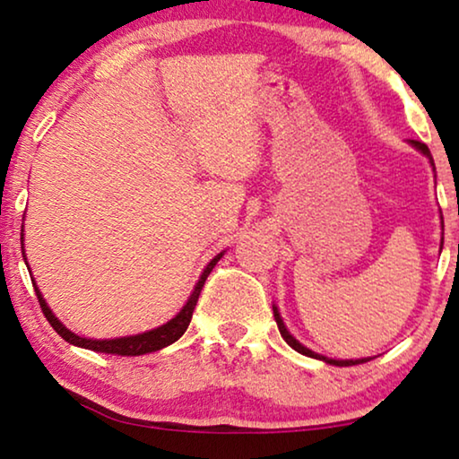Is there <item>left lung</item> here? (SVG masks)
I'll return each mask as SVG.
<instances>
[{
    "label": "left lung",
    "mask_w": 459,
    "mask_h": 459,
    "mask_svg": "<svg viewBox=\"0 0 459 459\" xmlns=\"http://www.w3.org/2000/svg\"><path fill=\"white\" fill-rule=\"evenodd\" d=\"M407 143H410L411 148H416L420 154H424L426 159H429V162H430L432 171H435V160H432V154H430L429 146H426V143H422V142H416V140H410ZM441 228H443V217H441ZM441 248H443V238H441ZM273 317H275V324H278V330H280L281 338H284V341H286L288 344H290V347H292L294 351H297V353H300V355L313 357V359H322V361H325V363H332V366H338V368H344V366H357V363H366V361L372 359V357H361V359H332V357L319 355V353H316V351L307 349L305 344H300V342L297 341V338H294V336L290 334V332H288L286 324H284V319H281L280 311H278V307H275V305H273Z\"/></svg>",
    "instance_id": "8db88e82"
}]
</instances>
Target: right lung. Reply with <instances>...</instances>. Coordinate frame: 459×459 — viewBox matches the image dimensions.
Returning <instances> with one entry per match:
<instances>
[{
  "label": "right lung",
  "instance_id": "1",
  "mask_svg": "<svg viewBox=\"0 0 459 459\" xmlns=\"http://www.w3.org/2000/svg\"><path fill=\"white\" fill-rule=\"evenodd\" d=\"M22 231H24V228H22ZM21 242H22V256H27V255H24V234L21 238ZM223 255H225V250H223V253H219V255L212 256V259L209 261V265L203 269V273H200L196 286H194L192 294H190V297H187L186 305L181 307L178 316L169 319L167 324L159 325V328L146 330V332H142V334H131V336H121V338H85V336L74 334V332L68 330L66 325L62 324L60 319L54 316V311L49 309L48 300L43 299V294L39 292V286L35 284V278H30V280H33V286H35L37 299H39L43 316L48 317V322L52 324V328L58 332V334L65 338L66 342H71V344H74V347H81V349L96 351V353L135 357V355L154 353V351H160V349L169 347V344H173L175 341H179L181 334H184V332L187 330V325H190L194 307H196V303H198L200 290H203L206 278H209V273L212 272V267L217 265V261L221 259Z\"/></svg>",
  "mask_w": 459,
  "mask_h": 459
}]
</instances>
